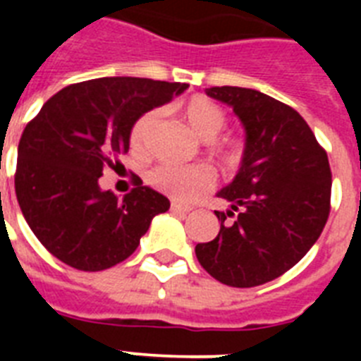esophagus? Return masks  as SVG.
<instances>
[{
  "instance_id": "obj_1",
  "label": "esophagus",
  "mask_w": 361,
  "mask_h": 361,
  "mask_svg": "<svg viewBox=\"0 0 361 361\" xmlns=\"http://www.w3.org/2000/svg\"><path fill=\"white\" fill-rule=\"evenodd\" d=\"M170 209L175 213V215H186V213L191 212L190 206H183V204H177V202H171Z\"/></svg>"
}]
</instances>
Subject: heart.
Masks as SVG:
<instances>
[{"label": "heart", "mask_w": 361, "mask_h": 361, "mask_svg": "<svg viewBox=\"0 0 361 361\" xmlns=\"http://www.w3.org/2000/svg\"><path fill=\"white\" fill-rule=\"evenodd\" d=\"M180 114L191 126V130L206 141L219 135L228 123V114L224 108L204 95H193V97L186 99L180 104ZM157 119L159 110H149L133 123L132 130H130V146L133 152H145L146 137L153 124L157 123ZM216 152L229 164H235L240 161L244 145L237 137H224L216 142ZM213 183H215V173L209 166L204 164H161L148 173L149 186L178 202L195 199L200 193L208 191Z\"/></svg>", "instance_id": "b5f03b06"}]
</instances>
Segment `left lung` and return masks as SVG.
Here are the masks:
<instances>
[{"label": "left lung", "instance_id": "1", "mask_svg": "<svg viewBox=\"0 0 361 361\" xmlns=\"http://www.w3.org/2000/svg\"><path fill=\"white\" fill-rule=\"evenodd\" d=\"M206 94L233 106L245 128L242 166L219 191L220 231L195 245L200 266L231 288L282 276L318 240L331 212V166L304 117L276 99L238 86Z\"/></svg>", "mask_w": 361, "mask_h": 361}]
</instances>
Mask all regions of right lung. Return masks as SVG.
<instances>
[{
  "label": "right lung",
  "mask_w": 361,
  "mask_h": 361,
  "mask_svg": "<svg viewBox=\"0 0 361 361\" xmlns=\"http://www.w3.org/2000/svg\"><path fill=\"white\" fill-rule=\"evenodd\" d=\"M188 85L142 78H101L65 86L25 126L14 186L37 240L66 266L103 271L123 262L170 200L142 186L119 199L99 188L104 168L128 153L130 130L142 114Z\"/></svg>",
  "instance_id": "add662e5"
}]
</instances>
